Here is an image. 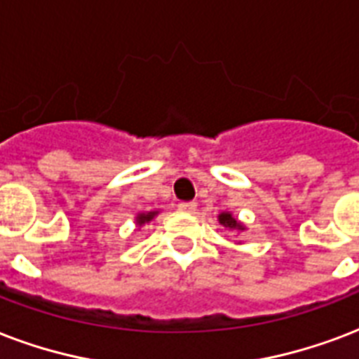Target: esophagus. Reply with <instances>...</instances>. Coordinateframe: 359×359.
Returning a JSON list of instances; mask_svg holds the SVG:
<instances>
[{
	"mask_svg": "<svg viewBox=\"0 0 359 359\" xmlns=\"http://www.w3.org/2000/svg\"><path fill=\"white\" fill-rule=\"evenodd\" d=\"M179 209L182 210V212H196L198 205L194 203V201H182V203H179Z\"/></svg>",
	"mask_w": 359,
	"mask_h": 359,
	"instance_id": "1",
	"label": "esophagus"
}]
</instances>
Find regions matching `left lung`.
<instances>
[{"label": "left lung", "instance_id": "1", "mask_svg": "<svg viewBox=\"0 0 359 359\" xmlns=\"http://www.w3.org/2000/svg\"><path fill=\"white\" fill-rule=\"evenodd\" d=\"M218 222L222 224L224 228L237 229V231H243V229H245V226H243L231 212H222V215L218 216Z\"/></svg>", "mask_w": 359, "mask_h": 359}]
</instances>
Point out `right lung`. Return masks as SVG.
I'll return each mask as SVG.
<instances>
[{
	"mask_svg": "<svg viewBox=\"0 0 359 359\" xmlns=\"http://www.w3.org/2000/svg\"><path fill=\"white\" fill-rule=\"evenodd\" d=\"M156 215H158V210H150V212H141V215H137V226H143V224L150 222Z\"/></svg>",
	"mask_w": 359,
	"mask_h": 359,
	"instance_id": "add662e5",
	"label": "right lung"
}]
</instances>
